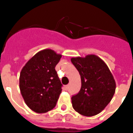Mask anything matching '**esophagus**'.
Masks as SVG:
<instances>
[{
  "instance_id": "esophagus-1",
  "label": "esophagus",
  "mask_w": 133,
  "mask_h": 133,
  "mask_svg": "<svg viewBox=\"0 0 133 133\" xmlns=\"http://www.w3.org/2000/svg\"><path fill=\"white\" fill-rule=\"evenodd\" d=\"M69 84H68V85H66V86H65V89H66V90H68V89H69Z\"/></svg>"
}]
</instances>
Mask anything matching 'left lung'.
Returning <instances> with one entry per match:
<instances>
[{
  "label": "left lung",
  "instance_id": "8db88e82",
  "mask_svg": "<svg viewBox=\"0 0 133 133\" xmlns=\"http://www.w3.org/2000/svg\"><path fill=\"white\" fill-rule=\"evenodd\" d=\"M71 62L79 72L82 86L72 97L73 109L85 116L99 114L109 104L116 91V82L102 59L95 55L85 58H72Z\"/></svg>",
  "mask_w": 133,
  "mask_h": 133
}]
</instances>
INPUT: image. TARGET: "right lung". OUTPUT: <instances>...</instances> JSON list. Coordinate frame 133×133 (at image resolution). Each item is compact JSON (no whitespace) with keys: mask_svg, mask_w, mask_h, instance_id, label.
<instances>
[{"mask_svg":"<svg viewBox=\"0 0 133 133\" xmlns=\"http://www.w3.org/2000/svg\"><path fill=\"white\" fill-rule=\"evenodd\" d=\"M61 56L51 49H44L22 69L19 89L24 102L33 111L46 113L56 107L63 85L55 68Z\"/></svg>","mask_w":133,"mask_h":133,"instance_id":"1","label":"right lung"}]
</instances>
